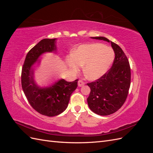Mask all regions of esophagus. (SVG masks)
<instances>
[{"instance_id":"1","label":"esophagus","mask_w":153,"mask_h":153,"mask_svg":"<svg viewBox=\"0 0 153 153\" xmlns=\"http://www.w3.org/2000/svg\"><path fill=\"white\" fill-rule=\"evenodd\" d=\"M85 83L83 80H80L79 81H78V86H79V87L83 86L84 85H85Z\"/></svg>"}]
</instances>
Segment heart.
Segmentation results:
<instances>
[{
  "label": "heart",
  "instance_id": "heart-1",
  "mask_svg": "<svg viewBox=\"0 0 153 153\" xmlns=\"http://www.w3.org/2000/svg\"><path fill=\"white\" fill-rule=\"evenodd\" d=\"M115 53L112 48L101 43L82 45L69 59V65L73 71H78L83 66L87 78L97 80L108 71L114 60Z\"/></svg>",
  "mask_w": 153,
  "mask_h": 153
}]
</instances>
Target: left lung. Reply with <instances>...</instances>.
Segmentation results:
<instances>
[{"mask_svg":"<svg viewBox=\"0 0 153 153\" xmlns=\"http://www.w3.org/2000/svg\"><path fill=\"white\" fill-rule=\"evenodd\" d=\"M92 38L110 41L104 37ZM110 43L115 53L112 67L103 76L87 84L91 89L88 105L92 112L103 116L121 108L127 98L131 84V69L126 55L118 45Z\"/></svg>","mask_w":153,"mask_h":153,"instance_id":"left-lung-1","label":"left lung"}]
</instances>
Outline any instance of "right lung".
I'll use <instances>...</instances> for the list:
<instances>
[{
	"instance_id": "add662e5",
	"label": "right lung",
	"mask_w": 153,
	"mask_h": 153,
	"mask_svg": "<svg viewBox=\"0 0 153 153\" xmlns=\"http://www.w3.org/2000/svg\"><path fill=\"white\" fill-rule=\"evenodd\" d=\"M55 39H44L27 53L22 69L21 82L23 91L29 103L36 111L45 116L53 117L61 114L68 105L78 81L67 82L62 79L48 88L41 89L33 80L32 66L43 53L56 50Z\"/></svg>"
}]
</instances>
